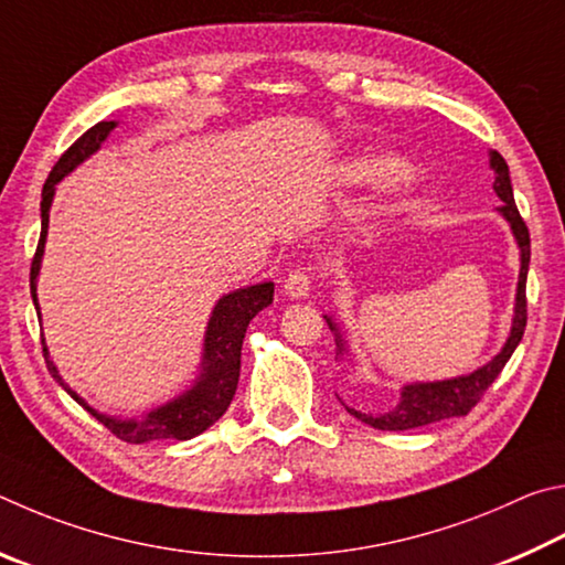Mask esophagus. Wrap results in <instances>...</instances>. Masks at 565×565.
<instances>
[{
	"label": "esophagus",
	"instance_id": "obj_1",
	"mask_svg": "<svg viewBox=\"0 0 565 565\" xmlns=\"http://www.w3.org/2000/svg\"><path fill=\"white\" fill-rule=\"evenodd\" d=\"M282 288L290 300H305V298H310L312 277L308 270H295L288 275V280H285Z\"/></svg>",
	"mask_w": 565,
	"mask_h": 565
}]
</instances>
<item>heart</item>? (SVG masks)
I'll list each match as a JSON object with an SVG mask.
<instances>
[{"label":"heart","instance_id":"obj_1","mask_svg":"<svg viewBox=\"0 0 565 565\" xmlns=\"http://www.w3.org/2000/svg\"><path fill=\"white\" fill-rule=\"evenodd\" d=\"M338 178L344 185H367L380 181V201L390 211L412 201L417 193L419 178L409 168H399V161L390 153H352L338 166Z\"/></svg>","mask_w":565,"mask_h":565}]
</instances>
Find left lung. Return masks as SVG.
Masks as SVG:
<instances>
[{
    "label": "left lung",
    "mask_w": 565,
    "mask_h": 565,
    "mask_svg": "<svg viewBox=\"0 0 565 565\" xmlns=\"http://www.w3.org/2000/svg\"><path fill=\"white\" fill-rule=\"evenodd\" d=\"M489 168L497 178H493V193L501 198V205L497 207L499 215L509 223L513 241L519 245V285H516V302H513V318H511V330L509 338L503 342V348L493 360H489L483 367L473 370L469 374H459V377L449 380H434V382H409L402 384L399 390V402L394 404L387 412H360L354 407H348L342 399V407L348 409L352 417L360 422L370 424L374 429L382 431H404V429H417L427 427V424L451 419V417H467V414L477 407L481 394L491 387V382L499 377L501 370L507 367L511 360L513 350L519 348L523 338V330H526V277H529V263H531V237L529 227L519 215V207L513 203V188H511V175L509 166L503 161L501 153L489 151ZM324 322L330 324L334 334V344H338V358L342 360L344 354H350L348 340H344V332L334 318L324 315Z\"/></svg>",
    "instance_id": "8db88e82"
}]
</instances>
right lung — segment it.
I'll return each instance as SVG.
<instances>
[{
  "mask_svg": "<svg viewBox=\"0 0 565 565\" xmlns=\"http://www.w3.org/2000/svg\"><path fill=\"white\" fill-rule=\"evenodd\" d=\"M118 121H102L88 128V131L78 138V141L68 148V151L58 158L56 166L49 173L44 191H42V235H39L36 255L32 263V275H29V285H32V300L36 315L42 318L36 298V280L39 270H42V257L49 233V211H52L56 185L74 171V168L88 161L98 148L106 143V138L111 136ZM275 282L265 280L257 285H247V288H237L233 292L223 295L215 302V308L207 318L205 338H203V354H201V367L191 387H185L181 394H175L173 399L158 404L151 412H143L141 417H111V414L98 412L88 404L82 394H76L58 374L56 364L49 358L46 340L44 344V360L46 367L52 372V377L62 384L66 394H72V399L82 404V407L104 424L106 429H111L118 439L128 444H146L156 439H193L198 434H203L207 427L223 417L225 409L231 407L233 394L237 390V377H241V350L245 340V330L257 312L265 310L267 305H273Z\"/></svg>",
  "mask_w": 565,
  "mask_h": 565,
  "instance_id": "1",
  "label": "right lung"
}]
</instances>
